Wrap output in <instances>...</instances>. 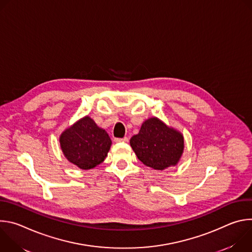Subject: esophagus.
<instances>
[{
	"instance_id": "34e87169",
	"label": "esophagus",
	"mask_w": 252,
	"mask_h": 252,
	"mask_svg": "<svg viewBox=\"0 0 252 252\" xmlns=\"http://www.w3.org/2000/svg\"><path fill=\"white\" fill-rule=\"evenodd\" d=\"M128 139L127 137H124V138H115L116 142H126Z\"/></svg>"
}]
</instances>
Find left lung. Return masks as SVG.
<instances>
[{
	"mask_svg": "<svg viewBox=\"0 0 252 252\" xmlns=\"http://www.w3.org/2000/svg\"><path fill=\"white\" fill-rule=\"evenodd\" d=\"M129 143L137 158L157 170L175 166L185 150L184 134L156 117L142 123Z\"/></svg>",
	"mask_w": 252,
	"mask_h": 252,
	"instance_id": "8db88e82",
	"label": "left lung"
}]
</instances>
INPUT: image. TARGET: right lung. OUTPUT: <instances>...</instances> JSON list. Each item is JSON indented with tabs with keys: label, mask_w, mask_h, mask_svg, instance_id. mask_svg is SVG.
<instances>
[{
	"label": "right lung",
	"mask_w": 252,
	"mask_h": 252,
	"mask_svg": "<svg viewBox=\"0 0 252 252\" xmlns=\"http://www.w3.org/2000/svg\"><path fill=\"white\" fill-rule=\"evenodd\" d=\"M64 158L81 169H92L107 157L112 140L107 132L86 116L65 128L60 135Z\"/></svg>",
	"instance_id": "add662e5"
}]
</instances>
